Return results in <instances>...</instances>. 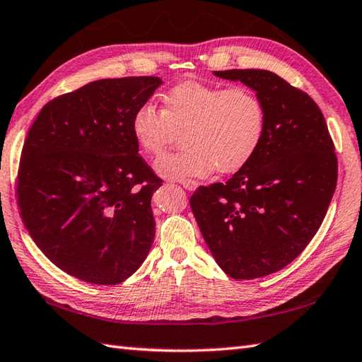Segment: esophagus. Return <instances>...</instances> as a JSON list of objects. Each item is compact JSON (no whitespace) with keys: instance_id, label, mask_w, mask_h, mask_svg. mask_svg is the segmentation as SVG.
Segmentation results:
<instances>
[{"instance_id":"1","label":"esophagus","mask_w":362,"mask_h":362,"mask_svg":"<svg viewBox=\"0 0 362 362\" xmlns=\"http://www.w3.org/2000/svg\"><path fill=\"white\" fill-rule=\"evenodd\" d=\"M180 184H181L184 189L189 190V192H194L198 187V182L194 181V180H181Z\"/></svg>"}]
</instances>
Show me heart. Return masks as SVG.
Wrapping results in <instances>:
<instances>
[{
    "mask_svg": "<svg viewBox=\"0 0 362 362\" xmlns=\"http://www.w3.org/2000/svg\"><path fill=\"white\" fill-rule=\"evenodd\" d=\"M163 110L146 102L134 111L132 133L138 147L158 156L184 132L186 147L156 159V172L168 180L206 176L214 168L232 173L259 148L267 130V111L255 91L184 82L163 95Z\"/></svg>",
    "mask_w": 362,
    "mask_h": 362,
    "instance_id": "obj_1",
    "label": "heart"
}]
</instances>
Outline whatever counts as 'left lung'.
Listing matches in <instances>:
<instances>
[{
  "label": "left lung",
  "mask_w": 362,
  "mask_h": 362,
  "mask_svg": "<svg viewBox=\"0 0 362 362\" xmlns=\"http://www.w3.org/2000/svg\"><path fill=\"white\" fill-rule=\"evenodd\" d=\"M262 99L267 130L226 182L202 186L192 212L218 267L232 279L272 274L299 255L324 221L338 181L332 136L307 93L264 69L214 71Z\"/></svg>",
  "instance_id": "1"
}]
</instances>
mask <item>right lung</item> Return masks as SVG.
Listing matches in <instances>:
<instances>
[{"mask_svg":"<svg viewBox=\"0 0 362 362\" xmlns=\"http://www.w3.org/2000/svg\"><path fill=\"white\" fill-rule=\"evenodd\" d=\"M160 85L95 80L47 102L29 128L17 186L23 223L55 267L83 282H124L150 252L160 181L138 155L132 117Z\"/></svg>","mask_w":362,"mask_h":362,"instance_id":"1","label":"right lung"}]
</instances>
